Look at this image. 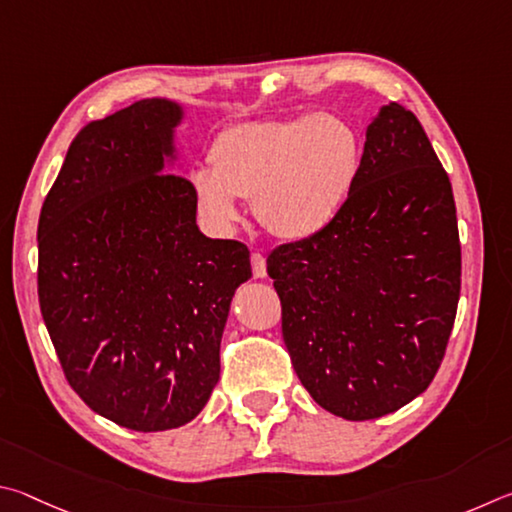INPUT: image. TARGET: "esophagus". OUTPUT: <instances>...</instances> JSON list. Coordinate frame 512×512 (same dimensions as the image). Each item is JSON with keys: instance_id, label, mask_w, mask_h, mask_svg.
<instances>
[{"instance_id": "1", "label": "esophagus", "mask_w": 512, "mask_h": 512, "mask_svg": "<svg viewBox=\"0 0 512 512\" xmlns=\"http://www.w3.org/2000/svg\"><path fill=\"white\" fill-rule=\"evenodd\" d=\"M251 272H254L256 279H263V276L267 274L265 254H261V251H254V254H251Z\"/></svg>"}]
</instances>
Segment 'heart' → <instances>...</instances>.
I'll use <instances>...</instances> for the list:
<instances>
[{"mask_svg": "<svg viewBox=\"0 0 512 512\" xmlns=\"http://www.w3.org/2000/svg\"><path fill=\"white\" fill-rule=\"evenodd\" d=\"M360 170V139L339 116L240 123L213 143L211 168H197L200 209L218 227L238 220V197L254 200L263 227L308 238L342 211Z\"/></svg>", "mask_w": 512, "mask_h": 512, "instance_id": "1", "label": "heart"}]
</instances>
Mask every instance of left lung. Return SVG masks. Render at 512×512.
<instances>
[{
  "instance_id": "left-lung-1",
  "label": "left lung",
  "mask_w": 512,
  "mask_h": 512,
  "mask_svg": "<svg viewBox=\"0 0 512 512\" xmlns=\"http://www.w3.org/2000/svg\"><path fill=\"white\" fill-rule=\"evenodd\" d=\"M267 274L294 371L330 414L387 416L432 384L459 306L461 240L450 177L414 112L382 107L342 211L276 247Z\"/></svg>"
}]
</instances>
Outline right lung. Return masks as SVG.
I'll use <instances>...</instances> for the list:
<instances>
[{
  "instance_id": "add662e5",
  "label": "right lung",
  "mask_w": 512,
  "mask_h": 512,
  "mask_svg": "<svg viewBox=\"0 0 512 512\" xmlns=\"http://www.w3.org/2000/svg\"><path fill=\"white\" fill-rule=\"evenodd\" d=\"M179 116L152 98L87 123L38 222V299L62 373L134 432L204 409L233 290L251 279L247 245L197 229L191 179L161 173Z\"/></svg>"
}]
</instances>
